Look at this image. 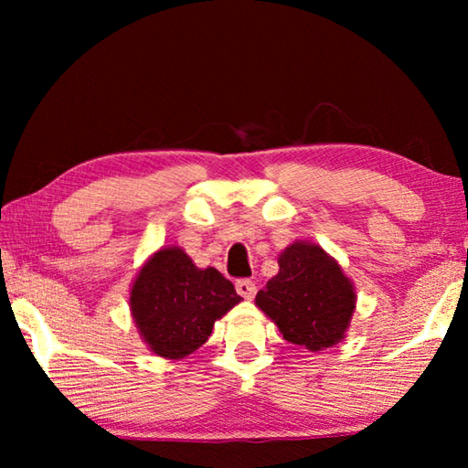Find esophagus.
Here are the masks:
<instances>
[{
	"label": "esophagus",
	"mask_w": 468,
	"mask_h": 468,
	"mask_svg": "<svg viewBox=\"0 0 468 468\" xmlns=\"http://www.w3.org/2000/svg\"><path fill=\"white\" fill-rule=\"evenodd\" d=\"M235 289L243 299H253V295H256V282L251 279H239L235 282Z\"/></svg>",
	"instance_id": "obj_1"
}]
</instances>
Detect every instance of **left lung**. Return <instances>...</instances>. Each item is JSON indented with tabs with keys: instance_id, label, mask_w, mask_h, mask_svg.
Segmentation results:
<instances>
[{
	"instance_id": "8db88e82",
	"label": "left lung",
	"mask_w": 468,
	"mask_h": 468,
	"mask_svg": "<svg viewBox=\"0 0 468 468\" xmlns=\"http://www.w3.org/2000/svg\"><path fill=\"white\" fill-rule=\"evenodd\" d=\"M256 303L274 320L284 340L324 351L345 336L355 291L320 245L292 243L279 256V274L258 291Z\"/></svg>"
}]
</instances>
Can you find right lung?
<instances>
[{
    "label": "right lung",
    "mask_w": 468,
    "mask_h": 468,
    "mask_svg": "<svg viewBox=\"0 0 468 468\" xmlns=\"http://www.w3.org/2000/svg\"><path fill=\"white\" fill-rule=\"evenodd\" d=\"M231 281L217 268H196L186 251H156L132 287L130 305L142 338L156 355L181 359L208 340L218 318L237 305Z\"/></svg>",
    "instance_id": "obj_1"
}]
</instances>
